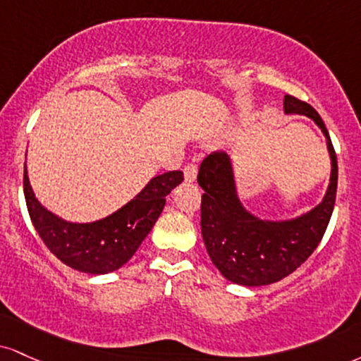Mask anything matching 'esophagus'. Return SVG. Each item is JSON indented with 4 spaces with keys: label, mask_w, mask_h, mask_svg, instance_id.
<instances>
[{
    "label": "esophagus",
    "mask_w": 361,
    "mask_h": 361,
    "mask_svg": "<svg viewBox=\"0 0 361 361\" xmlns=\"http://www.w3.org/2000/svg\"><path fill=\"white\" fill-rule=\"evenodd\" d=\"M183 173H185V180L186 181H193L198 175V164L197 163H188L185 166Z\"/></svg>",
    "instance_id": "esophagus-1"
}]
</instances>
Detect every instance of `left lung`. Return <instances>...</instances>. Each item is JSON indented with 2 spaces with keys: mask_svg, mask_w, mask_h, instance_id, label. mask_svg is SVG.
Masks as SVG:
<instances>
[{
  "mask_svg": "<svg viewBox=\"0 0 361 361\" xmlns=\"http://www.w3.org/2000/svg\"><path fill=\"white\" fill-rule=\"evenodd\" d=\"M284 111L311 117L328 139L331 180L324 200L310 214L289 222L255 219L238 202L227 153L214 151L200 164L203 242L215 267L235 284L266 286L296 271L319 245L333 214L338 161L326 126L314 107L294 95H284Z\"/></svg>",
  "mask_w": 361,
  "mask_h": 361,
  "instance_id": "1",
  "label": "left lung"
}]
</instances>
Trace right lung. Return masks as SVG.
<instances>
[{"label":"right lung","mask_w":361,"mask_h":361,"mask_svg":"<svg viewBox=\"0 0 361 361\" xmlns=\"http://www.w3.org/2000/svg\"><path fill=\"white\" fill-rule=\"evenodd\" d=\"M181 181V171L158 175L128 205L92 224L65 222L45 210L35 198L27 169L23 192L33 227L56 259L87 274H107L123 267L133 257L161 215L166 195Z\"/></svg>","instance_id":"add662e5"}]
</instances>
